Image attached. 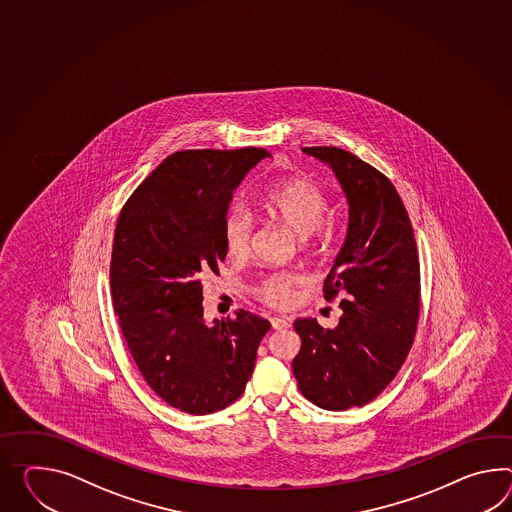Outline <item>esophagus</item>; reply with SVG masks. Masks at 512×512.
<instances>
[{"mask_svg": "<svg viewBox=\"0 0 512 512\" xmlns=\"http://www.w3.org/2000/svg\"><path fill=\"white\" fill-rule=\"evenodd\" d=\"M270 324H272V329H285L290 325V320L288 318H281V316H275V318H270Z\"/></svg>", "mask_w": 512, "mask_h": 512, "instance_id": "1", "label": "esophagus"}]
</instances>
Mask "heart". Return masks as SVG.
<instances>
[{
  "instance_id": "b5f03b06",
  "label": "heart",
  "mask_w": 512,
  "mask_h": 512,
  "mask_svg": "<svg viewBox=\"0 0 512 512\" xmlns=\"http://www.w3.org/2000/svg\"><path fill=\"white\" fill-rule=\"evenodd\" d=\"M264 211L288 227L298 237H309L322 222L327 198L324 190L305 177H292L275 185L262 201ZM253 222L248 211L231 207L224 218L225 250L231 257H246L250 253ZM303 277L298 274H272L264 277L255 288L259 300L272 307H288L294 301V288Z\"/></svg>"
}]
</instances>
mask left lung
Masks as SVG:
<instances>
[{
  "label": "left lung",
  "mask_w": 512,
  "mask_h": 512,
  "mask_svg": "<svg viewBox=\"0 0 512 512\" xmlns=\"http://www.w3.org/2000/svg\"><path fill=\"white\" fill-rule=\"evenodd\" d=\"M303 153L327 164L348 203V229L324 283L342 296L335 329L300 318L292 372L305 398L325 411L362 407L396 377L420 316V262L411 220L390 179L340 148Z\"/></svg>",
  "instance_id": "left-lung-1"
}]
</instances>
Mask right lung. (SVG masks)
Masks as SVG:
<instances>
[{
	"label": "right lung",
	"instance_id": "1",
	"mask_svg": "<svg viewBox=\"0 0 512 512\" xmlns=\"http://www.w3.org/2000/svg\"><path fill=\"white\" fill-rule=\"evenodd\" d=\"M262 148L172 153L131 194L114 231L111 294L151 390L188 414L240 398L270 322L248 311L205 322L201 281L224 261V218Z\"/></svg>",
	"mask_w": 512,
	"mask_h": 512
}]
</instances>
